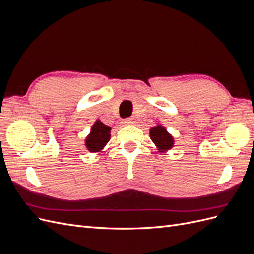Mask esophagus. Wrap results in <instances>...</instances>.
I'll list each match as a JSON object with an SVG mask.
<instances>
[{
  "mask_svg": "<svg viewBox=\"0 0 254 254\" xmlns=\"http://www.w3.org/2000/svg\"><path fill=\"white\" fill-rule=\"evenodd\" d=\"M133 123H134L133 119H130V118L125 119L124 121H123V124H124V125H132Z\"/></svg>",
  "mask_w": 254,
  "mask_h": 254,
  "instance_id": "esophagus-1",
  "label": "esophagus"
}]
</instances>
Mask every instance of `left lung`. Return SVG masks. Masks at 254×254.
Segmentation results:
<instances>
[{
  "label": "left lung",
  "mask_w": 254,
  "mask_h": 254,
  "mask_svg": "<svg viewBox=\"0 0 254 254\" xmlns=\"http://www.w3.org/2000/svg\"><path fill=\"white\" fill-rule=\"evenodd\" d=\"M150 139L160 150H168L173 147L174 140L164 127L157 126L150 129Z\"/></svg>",
  "instance_id": "8db88e82"
}]
</instances>
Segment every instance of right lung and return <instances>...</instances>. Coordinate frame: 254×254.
<instances>
[{"label": "right lung", "mask_w": 254, "mask_h": 254, "mask_svg": "<svg viewBox=\"0 0 254 254\" xmlns=\"http://www.w3.org/2000/svg\"><path fill=\"white\" fill-rule=\"evenodd\" d=\"M110 130L111 128L104 125L101 121H96L86 140L87 148L92 152L102 150L110 139Z\"/></svg>", "instance_id": "add662e5"}]
</instances>
